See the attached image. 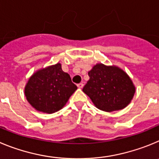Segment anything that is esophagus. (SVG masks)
<instances>
[{"label": "esophagus", "mask_w": 159, "mask_h": 159, "mask_svg": "<svg viewBox=\"0 0 159 159\" xmlns=\"http://www.w3.org/2000/svg\"><path fill=\"white\" fill-rule=\"evenodd\" d=\"M83 86H84V85H83L82 83H79V84H78V87L79 89H82Z\"/></svg>", "instance_id": "obj_1"}]
</instances>
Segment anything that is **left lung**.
Returning a JSON list of instances; mask_svg holds the SVG:
<instances>
[{
    "mask_svg": "<svg viewBox=\"0 0 159 159\" xmlns=\"http://www.w3.org/2000/svg\"><path fill=\"white\" fill-rule=\"evenodd\" d=\"M88 74L89 80L82 91L97 108L113 111L123 109L131 102L135 94V86L121 69L97 64Z\"/></svg>",
    "mask_w": 159,
    "mask_h": 159,
    "instance_id": "left-lung-1",
    "label": "left lung"
}]
</instances>
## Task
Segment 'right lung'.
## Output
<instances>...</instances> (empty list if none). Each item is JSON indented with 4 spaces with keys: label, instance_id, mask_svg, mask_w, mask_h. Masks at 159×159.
Here are the masks:
<instances>
[{
    "label": "right lung",
    "instance_id": "1",
    "mask_svg": "<svg viewBox=\"0 0 159 159\" xmlns=\"http://www.w3.org/2000/svg\"><path fill=\"white\" fill-rule=\"evenodd\" d=\"M77 89L69 74L62 70L61 64L57 63L34 74L24 92L33 108L45 113H53L66 104Z\"/></svg>",
    "mask_w": 159,
    "mask_h": 159
}]
</instances>
